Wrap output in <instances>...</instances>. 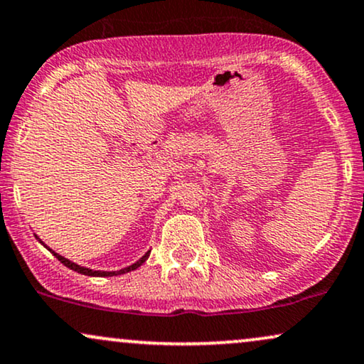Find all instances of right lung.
<instances>
[{"label": "right lung", "instance_id": "obj_1", "mask_svg": "<svg viewBox=\"0 0 364 364\" xmlns=\"http://www.w3.org/2000/svg\"><path fill=\"white\" fill-rule=\"evenodd\" d=\"M36 237V235H35ZM38 238V237H36ZM40 243H43L41 240H38ZM45 245V243H43ZM47 247V245H45ZM48 248V247H47ZM50 252H52V254L57 257V259L62 262L63 265L65 267H68V269H72V270H75V272H79V274H84V275H92V277H112V275H121V274H126V272H131V270H136L137 267H141L142 264H144L146 260H148V257H149V254H151V250L149 252H146L144 255L141 257L139 260L136 262V264H132V265H129V267H126V269H121V270H114V272H102V270H92V269H87V267H80V265H77V264H73V262H70L68 259H65V257H62V255H58L57 252H53L52 248H48Z\"/></svg>", "mask_w": 364, "mask_h": 364}]
</instances>
